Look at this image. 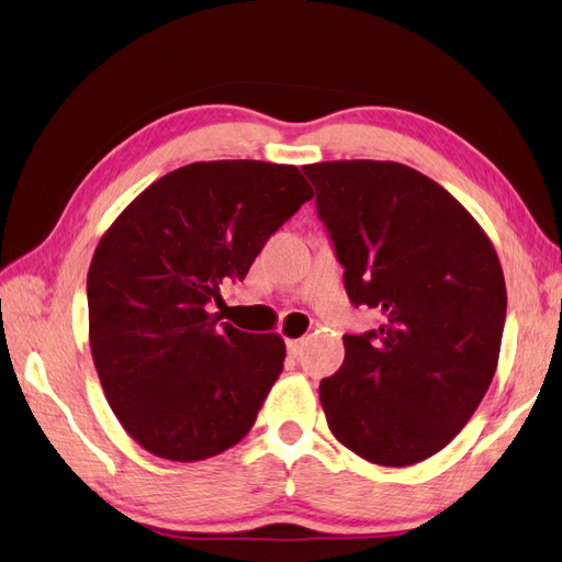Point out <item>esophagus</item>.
Returning <instances> with one entry per match:
<instances>
[{"label":"esophagus","mask_w":562,"mask_h":562,"mask_svg":"<svg viewBox=\"0 0 562 562\" xmlns=\"http://www.w3.org/2000/svg\"><path fill=\"white\" fill-rule=\"evenodd\" d=\"M302 350H304V340H302V338H290V340H288V353H290L292 358H300Z\"/></svg>","instance_id":"obj_1"}]
</instances>
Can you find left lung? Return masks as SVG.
Returning a JSON list of instances; mask_svg holds the SVG:
<instances>
[{"mask_svg": "<svg viewBox=\"0 0 562 562\" xmlns=\"http://www.w3.org/2000/svg\"><path fill=\"white\" fill-rule=\"evenodd\" d=\"M353 306L382 326L346 334L322 380L328 428L370 463L404 468L446 448L497 370L507 288L465 206L402 162L304 165Z\"/></svg>", "mask_w": 562, "mask_h": 562, "instance_id": "left-lung-1", "label": "left lung"}]
</instances>
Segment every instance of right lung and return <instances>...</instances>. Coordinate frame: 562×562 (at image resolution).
Returning <instances> with one entry per match:
<instances>
[{
    "label": "right lung",
    "instance_id": "right-lung-1",
    "mask_svg": "<svg viewBox=\"0 0 562 562\" xmlns=\"http://www.w3.org/2000/svg\"><path fill=\"white\" fill-rule=\"evenodd\" d=\"M312 196L294 165L192 162L140 192L99 240L87 274L94 368L153 456L194 463L250 431L284 340L222 324L212 304Z\"/></svg>",
    "mask_w": 562,
    "mask_h": 562
}]
</instances>
